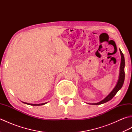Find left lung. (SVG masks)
Returning a JSON list of instances; mask_svg holds the SVG:
<instances>
[{
  "mask_svg": "<svg viewBox=\"0 0 132 132\" xmlns=\"http://www.w3.org/2000/svg\"><path fill=\"white\" fill-rule=\"evenodd\" d=\"M120 53H121V64H120V75H119V79L116 86L115 87L113 88L112 91L107 96H106L104 99L101 101V102L97 103H92V104H94V105H99L105 103L106 102H108L110 100H111L112 98L114 96L117 92L120 90V89L121 88L122 86L124 84V79H125V71H124V67H125V59H124V56L121 50L120 49Z\"/></svg>",
  "mask_w": 132,
  "mask_h": 132,
  "instance_id": "8db88e82",
  "label": "left lung"
}]
</instances>
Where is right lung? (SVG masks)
<instances>
[{"instance_id": "add662e5", "label": "right lung", "mask_w": 132, "mask_h": 132, "mask_svg": "<svg viewBox=\"0 0 132 132\" xmlns=\"http://www.w3.org/2000/svg\"><path fill=\"white\" fill-rule=\"evenodd\" d=\"M25 104H28V105H44V104H45L46 103H43V104H29V103H25V102H23Z\"/></svg>"}]
</instances>
